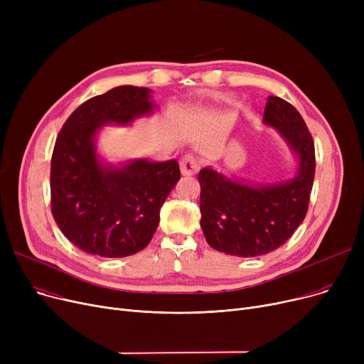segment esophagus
<instances>
[{"mask_svg":"<svg viewBox=\"0 0 364 364\" xmlns=\"http://www.w3.org/2000/svg\"><path fill=\"white\" fill-rule=\"evenodd\" d=\"M180 166H181V172L184 176H195L200 168V162L195 155H190L188 153V155L183 156Z\"/></svg>","mask_w":364,"mask_h":364,"instance_id":"obj_1","label":"esophagus"}]
</instances>
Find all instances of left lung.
<instances>
[{"label": "left lung", "instance_id": "left-lung-1", "mask_svg": "<svg viewBox=\"0 0 364 364\" xmlns=\"http://www.w3.org/2000/svg\"><path fill=\"white\" fill-rule=\"evenodd\" d=\"M262 122L273 127L296 159L291 178L247 183L211 166L199 172L200 227L214 250L239 258L273 252L304 221L316 172L311 134L299 112L280 97L267 99Z\"/></svg>", "mask_w": 364, "mask_h": 364}]
</instances>
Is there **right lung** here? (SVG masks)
Listing matches in <instances>:
<instances>
[{
	"label": "right lung",
	"mask_w": 364,
	"mask_h": 364,
	"mask_svg": "<svg viewBox=\"0 0 364 364\" xmlns=\"http://www.w3.org/2000/svg\"><path fill=\"white\" fill-rule=\"evenodd\" d=\"M156 109L151 90L121 85L82 103L57 136L51 158V213L87 254L124 258L149 245L161 208L180 180L178 162L129 159L113 165L97 150L102 127H129Z\"/></svg>",
	"instance_id": "obj_1"
}]
</instances>
